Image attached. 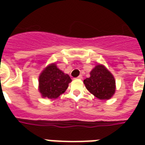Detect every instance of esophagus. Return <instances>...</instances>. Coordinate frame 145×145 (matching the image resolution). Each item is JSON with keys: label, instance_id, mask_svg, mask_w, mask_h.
Listing matches in <instances>:
<instances>
[{"label": "esophagus", "instance_id": "obj_1", "mask_svg": "<svg viewBox=\"0 0 145 145\" xmlns=\"http://www.w3.org/2000/svg\"><path fill=\"white\" fill-rule=\"evenodd\" d=\"M82 75H79L78 78H77V79H82Z\"/></svg>", "mask_w": 145, "mask_h": 145}]
</instances>
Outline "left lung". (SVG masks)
<instances>
[{
  "label": "left lung",
  "instance_id": "1",
  "mask_svg": "<svg viewBox=\"0 0 145 145\" xmlns=\"http://www.w3.org/2000/svg\"><path fill=\"white\" fill-rule=\"evenodd\" d=\"M89 92L101 100H108L116 91V81L112 73L103 64H97L90 72V77L84 80Z\"/></svg>",
  "mask_w": 145,
  "mask_h": 145
}]
</instances>
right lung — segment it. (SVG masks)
<instances>
[{"label":"right lung","instance_id":"right-lung-1","mask_svg":"<svg viewBox=\"0 0 145 145\" xmlns=\"http://www.w3.org/2000/svg\"><path fill=\"white\" fill-rule=\"evenodd\" d=\"M71 79L57 67L56 63L49 64L39 76V91L42 98L55 99L68 88Z\"/></svg>","mask_w":145,"mask_h":145}]
</instances>
